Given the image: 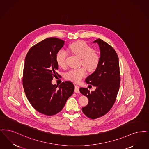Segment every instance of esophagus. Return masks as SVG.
I'll return each instance as SVG.
<instances>
[{
    "instance_id": "34e87169",
    "label": "esophagus",
    "mask_w": 149,
    "mask_h": 149,
    "mask_svg": "<svg viewBox=\"0 0 149 149\" xmlns=\"http://www.w3.org/2000/svg\"><path fill=\"white\" fill-rule=\"evenodd\" d=\"M79 87L77 86V85H75V87H74V92L76 93H79Z\"/></svg>"
}]
</instances>
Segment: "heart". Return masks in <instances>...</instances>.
Returning <instances> with one entry per match:
<instances>
[{
	"mask_svg": "<svg viewBox=\"0 0 149 149\" xmlns=\"http://www.w3.org/2000/svg\"><path fill=\"white\" fill-rule=\"evenodd\" d=\"M68 51L72 52L81 58V65L85 67L73 68L67 72L65 78L74 82H79L89 71H95L100 63V56L94 49L84 41H78L68 46ZM67 53L63 50L59 51L56 54V61L59 66L65 67L66 65Z\"/></svg>",
	"mask_w": 149,
	"mask_h": 149,
	"instance_id": "obj_1",
	"label": "heart"
}]
</instances>
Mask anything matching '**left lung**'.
Returning <instances> with one entry per match:
<instances>
[{"label":"left lung","mask_w":149,"mask_h":149,"mask_svg":"<svg viewBox=\"0 0 149 149\" xmlns=\"http://www.w3.org/2000/svg\"><path fill=\"white\" fill-rule=\"evenodd\" d=\"M100 49V63L96 70L86 79L88 84L96 86L91 92L86 88H80L81 93L88 99V104L82 110L91 119L106 115L116 100L120 85L118 57L115 49L102 39H96Z\"/></svg>","instance_id":"left-lung-1"}]
</instances>
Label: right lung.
Segmentation results:
<instances>
[{"instance_id":"right-lung-1","label":"right lung","mask_w":149,"mask_h":149,"mask_svg":"<svg viewBox=\"0 0 149 149\" xmlns=\"http://www.w3.org/2000/svg\"><path fill=\"white\" fill-rule=\"evenodd\" d=\"M65 41L57 38H48L32 47L27 53L23 74V86L33 107L47 116L54 115L65 106L73 94L74 86L70 81L59 86L52 84L57 73V52Z\"/></svg>"}]
</instances>
